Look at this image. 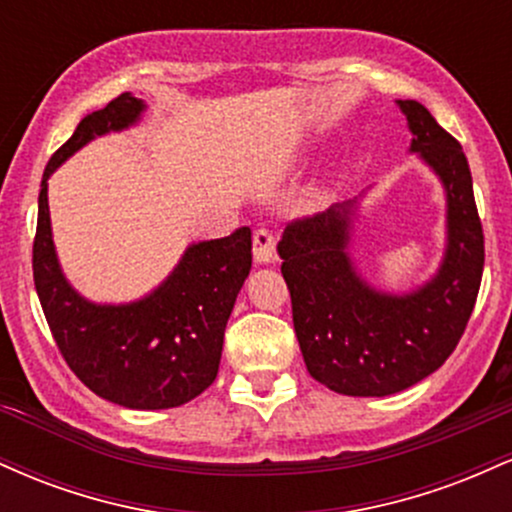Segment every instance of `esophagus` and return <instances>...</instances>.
<instances>
[{"label": "esophagus", "instance_id": "1", "mask_svg": "<svg viewBox=\"0 0 512 512\" xmlns=\"http://www.w3.org/2000/svg\"><path fill=\"white\" fill-rule=\"evenodd\" d=\"M252 252H255V260L260 264H272L274 262V252H276V238L267 228H260L252 236Z\"/></svg>", "mask_w": 512, "mask_h": 512}]
</instances>
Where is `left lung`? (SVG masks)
Masks as SVG:
<instances>
[{"instance_id": "obj_1", "label": "left lung", "mask_w": 512, "mask_h": 512, "mask_svg": "<svg viewBox=\"0 0 512 512\" xmlns=\"http://www.w3.org/2000/svg\"><path fill=\"white\" fill-rule=\"evenodd\" d=\"M397 105L411 132L409 151L438 175L448 202L438 272L409 293L373 289L349 255L356 199L291 221L276 248L305 368L339 395H395L443 366L464 334L484 272V231L460 142L421 103Z\"/></svg>"}]
</instances>
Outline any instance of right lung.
Masks as SVG:
<instances>
[{"label":"right lung","instance_id":"add662e5","mask_svg":"<svg viewBox=\"0 0 512 512\" xmlns=\"http://www.w3.org/2000/svg\"><path fill=\"white\" fill-rule=\"evenodd\" d=\"M144 101L122 93L86 115L45 166L33 240V279L57 349L88 390L127 409H170L216 380L223 332L252 267L248 226L190 245L158 289L132 303L101 305L72 289L52 243L48 180L91 139L132 127Z\"/></svg>","mask_w":512,"mask_h":512}]
</instances>
